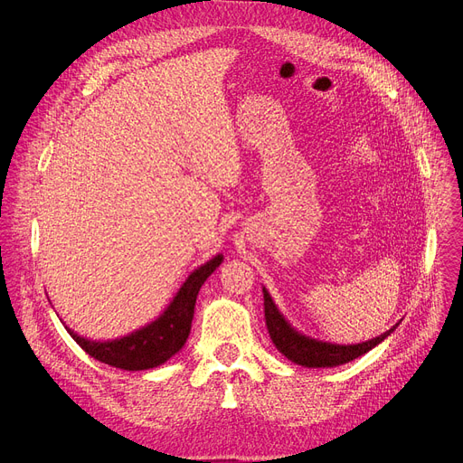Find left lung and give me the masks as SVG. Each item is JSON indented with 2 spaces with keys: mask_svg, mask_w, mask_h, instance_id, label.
<instances>
[{
  "mask_svg": "<svg viewBox=\"0 0 463 463\" xmlns=\"http://www.w3.org/2000/svg\"><path fill=\"white\" fill-rule=\"evenodd\" d=\"M264 293V319L266 326H269V334L272 337V342L276 349L285 354L290 362L300 364L304 368H334V366H342V364H347L362 354H366L372 351L375 345L391 335L396 326L391 330H386L384 334L368 339V342L354 344V345H339V344H328V342H319V339H313L309 335H304L297 332L290 323L283 317L278 306L274 304L270 293L266 288H262Z\"/></svg>",
  "mask_w": 463,
  "mask_h": 463,
  "instance_id": "obj_1",
  "label": "left lung"
}]
</instances>
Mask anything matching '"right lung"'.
<instances>
[{
  "label": "right lung",
  "mask_w": 463,
  "mask_h": 463,
  "mask_svg": "<svg viewBox=\"0 0 463 463\" xmlns=\"http://www.w3.org/2000/svg\"><path fill=\"white\" fill-rule=\"evenodd\" d=\"M222 262L223 255H215L199 266L197 270H193L173 302L156 321L124 337L109 339V342H93V339L82 337L67 326L65 328L90 356L109 364L112 368L128 372L157 368L185 345L199 290Z\"/></svg>",
  "instance_id": "add662e5"
}]
</instances>
